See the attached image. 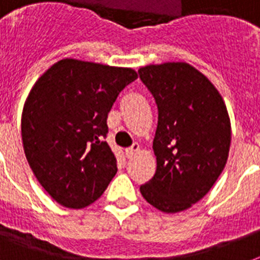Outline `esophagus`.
Segmentation results:
<instances>
[{"instance_id": "esophagus-1", "label": "esophagus", "mask_w": 260, "mask_h": 260, "mask_svg": "<svg viewBox=\"0 0 260 260\" xmlns=\"http://www.w3.org/2000/svg\"><path fill=\"white\" fill-rule=\"evenodd\" d=\"M139 151H140V146L139 144H134V146L131 147V148H126L125 150V155H126V158H134L135 155L138 154Z\"/></svg>"}]
</instances>
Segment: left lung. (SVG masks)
<instances>
[{"mask_svg": "<svg viewBox=\"0 0 260 260\" xmlns=\"http://www.w3.org/2000/svg\"><path fill=\"white\" fill-rule=\"evenodd\" d=\"M139 75L159 112L152 143L156 171L140 193L160 212L178 213L200 201L224 170L230 114L213 83L189 63L150 64Z\"/></svg>", "mask_w": 260, "mask_h": 260, "instance_id": "1", "label": "left lung"}]
</instances>
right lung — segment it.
Returning <instances> with one entry per match:
<instances>
[{"mask_svg": "<svg viewBox=\"0 0 260 260\" xmlns=\"http://www.w3.org/2000/svg\"><path fill=\"white\" fill-rule=\"evenodd\" d=\"M136 78L128 67L66 58L32 86L22 109V146L35 177L58 204L89 206L116 175V156L104 140L106 118Z\"/></svg>", "mask_w": 260, "mask_h": 260, "instance_id": "1", "label": "right lung"}]
</instances>
